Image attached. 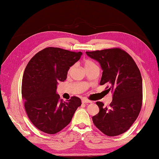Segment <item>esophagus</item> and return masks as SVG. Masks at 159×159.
Segmentation results:
<instances>
[{
    "mask_svg": "<svg viewBox=\"0 0 159 159\" xmlns=\"http://www.w3.org/2000/svg\"><path fill=\"white\" fill-rule=\"evenodd\" d=\"M81 102H82V103H92V101L86 99V98H82Z\"/></svg>",
    "mask_w": 159,
    "mask_h": 159,
    "instance_id": "1",
    "label": "esophagus"
}]
</instances>
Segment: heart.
Returning <instances> with one entry per match:
<instances>
[{
  "instance_id": "1",
  "label": "heart",
  "mask_w": 159,
  "mask_h": 159,
  "mask_svg": "<svg viewBox=\"0 0 159 159\" xmlns=\"http://www.w3.org/2000/svg\"><path fill=\"white\" fill-rule=\"evenodd\" d=\"M84 66L85 67V69H88V68H89V67H95V66H97L96 63L93 61L91 59H85L84 61ZM71 68L70 67V70H69V71H71Z\"/></svg>"
}]
</instances>
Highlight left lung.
Listing matches in <instances>:
<instances>
[{"label": "left lung", "mask_w": 159, "mask_h": 159, "mask_svg": "<svg viewBox=\"0 0 159 159\" xmlns=\"http://www.w3.org/2000/svg\"><path fill=\"white\" fill-rule=\"evenodd\" d=\"M100 63L103 70L100 85L108 84L113 93L109 108L97 102L99 113L92 117L98 129L108 136L127 131L139 116L143 104V81L138 66L125 51L111 48L86 51Z\"/></svg>", "instance_id": "8db88e82"}]
</instances>
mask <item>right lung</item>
Wrapping results in <instances>:
<instances>
[{
	"instance_id": "obj_1",
	"label": "right lung",
	"mask_w": 159,
	"mask_h": 159,
	"mask_svg": "<svg viewBox=\"0 0 159 159\" xmlns=\"http://www.w3.org/2000/svg\"><path fill=\"white\" fill-rule=\"evenodd\" d=\"M82 53L49 47L31 59L22 80V97L30 120L39 130L53 134L71 122L81 104L80 98L72 96L67 102L56 93L57 84L67 78V71Z\"/></svg>"
}]
</instances>
